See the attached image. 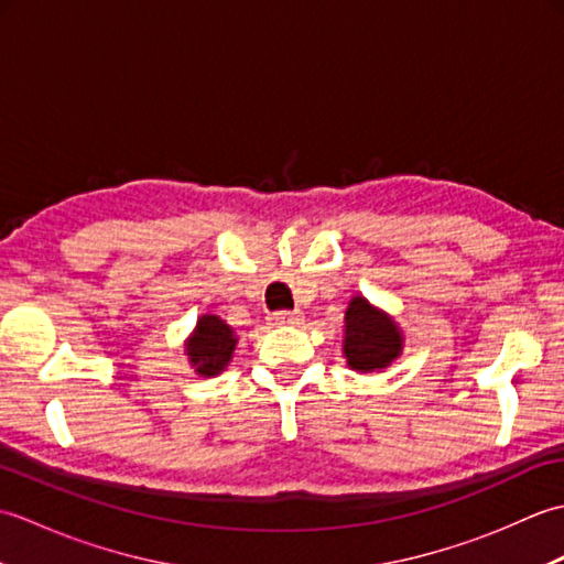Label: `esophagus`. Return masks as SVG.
I'll return each mask as SVG.
<instances>
[{
    "instance_id": "1",
    "label": "esophagus",
    "mask_w": 564,
    "mask_h": 564,
    "mask_svg": "<svg viewBox=\"0 0 564 564\" xmlns=\"http://www.w3.org/2000/svg\"><path fill=\"white\" fill-rule=\"evenodd\" d=\"M303 319L305 317L301 310H295V313H275V315H271V325L273 327H295V325H301Z\"/></svg>"
}]
</instances>
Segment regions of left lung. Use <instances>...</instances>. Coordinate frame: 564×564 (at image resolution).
<instances>
[{
	"label": "left lung",
	"mask_w": 564,
	"mask_h": 564,
	"mask_svg": "<svg viewBox=\"0 0 564 564\" xmlns=\"http://www.w3.org/2000/svg\"><path fill=\"white\" fill-rule=\"evenodd\" d=\"M344 358L356 373H382L404 349L402 327L386 310L354 295L344 315Z\"/></svg>",
	"instance_id": "left-lung-1"
}]
</instances>
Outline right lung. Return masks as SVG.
<instances>
[{"label":"right lung","mask_w":564,"mask_h":564,"mask_svg":"<svg viewBox=\"0 0 564 564\" xmlns=\"http://www.w3.org/2000/svg\"><path fill=\"white\" fill-rule=\"evenodd\" d=\"M237 349V334L218 315H200L194 332L184 341V356L188 366L200 378L220 376L230 366Z\"/></svg>","instance_id":"right-lung-1"}]
</instances>
